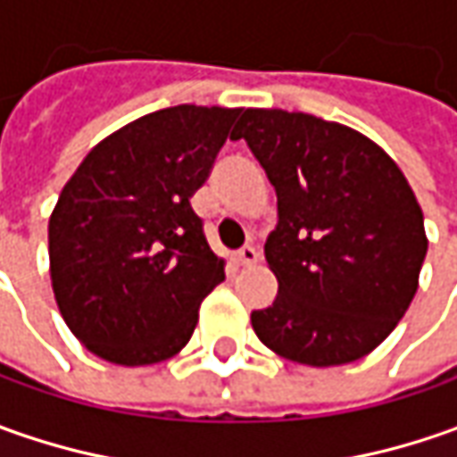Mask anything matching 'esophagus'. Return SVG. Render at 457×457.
I'll list each match as a JSON object with an SVG mask.
<instances>
[{"mask_svg":"<svg viewBox=\"0 0 457 457\" xmlns=\"http://www.w3.org/2000/svg\"><path fill=\"white\" fill-rule=\"evenodd\" d=\"M238 264H244V267H249V264H256V259H259V252H256V246L252 244H246L244 249H238Z\"/></svg>","mask_w":457,"mask_h":457,"instance_id":"34e87169","label":"esophagus"}]
</instances>
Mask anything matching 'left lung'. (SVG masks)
Returning a JSON list of instances; mask_svg holds the SVG:
<instances>
[{
  "label": "left lung",
  "instance_id": "1",
  "mask_svg": "<svg viewBox=\"0 0 457 457\" xmlns=\"http://www.w3.org/2000/svg\"><path fill=\"white\" fill-rule=\"evenodd\" d=\"M231 139L277 193L264 256L279 290L252 312L259 341L307 366L363 359L407 312L428 254L407 178L369 137L303 112L246 109Z\"/></svg>",
  "mask_w": 457,
  "mask_h": 457
}]
</instances>
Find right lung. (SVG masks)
Segmentation results:
<instances>
[{
  "label": "right lung",
  "mask_w": 457,
  "mask_h": 457,
  "mask_svg": "<svg viewBox=\"0 0 457 457\" xmlns=\"http://www.w3.org/2000/svg\"><path fill=\"white\" fill-rule=\"evenodd\" d=\"M241 109L180 104L86 154L47 226L50 279L71 333L121 366L172 359L223 282L190 198Z\"/></svg>",
  "instance_id": "obj_1"
}]
</instances>
